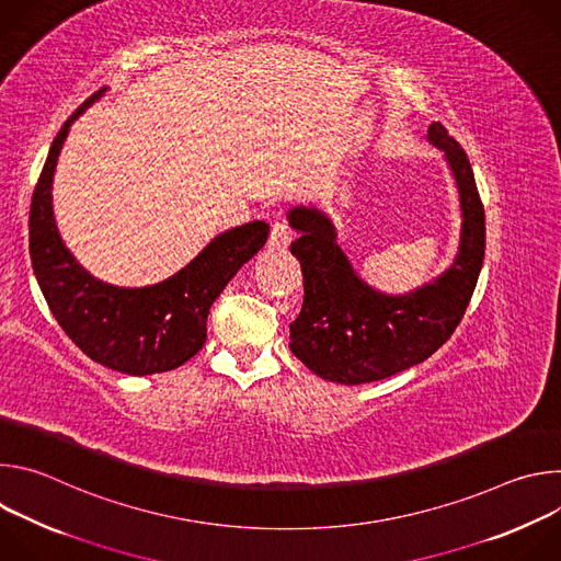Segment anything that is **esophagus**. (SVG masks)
<instances>
[{"mask_svg": "<svg viewBox=\"0 0 561 561\" xmlns=\"http://www.w3.org/2000/svg\"><path fill=\"white\" fill-rule=\"evenodd\" d=\"M290 244V230L284 221H275L271 226V237H268V247L271 251H277V253H284Z\"/></svg>", "mask_w": 561, "mask_h": 561, "instance_id": "esophagus-1", "label": "esophagus"}]
</instances>
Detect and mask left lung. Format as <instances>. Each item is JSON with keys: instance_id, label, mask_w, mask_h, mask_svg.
Instances as JSON below:
<instances>
[{"instance_id": "left-lung-1", "label": "left lung", "mask_w": 561, "mask_h": 561, "mask_svg": "<svg viewBox=\"0 0 561 561\" xmlns=\"http://www.w3.org/2000/svg\"><path fill=\"white\" fill-rule=\"evenodd\" d=\"M428 141L446 154L463 221L450 268L409 295H383L362 282L322 210H288L299 234L290 253L304 273V304L290 324V351L329 381L357 386L422 364L455 333L472 297L486 249L484 206L457 139L433 122Z\"/></svg>"}]
</instances>
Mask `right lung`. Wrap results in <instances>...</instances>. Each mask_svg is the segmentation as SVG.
I'll use <instances>...</instances> for the list:
<instances>
[{"instance_id":"1","label":"right lung","mask_w":561,"mask_h":561,"mask_svg":"<svg viewBox=\"0 0 561 561\" xmlns=\"http://www.w3.org/2000/svg\"><path fill=\"white\" fill-rule=\"evenodd\" d=\"M104 91L79 106L53 139L31 202V262L50 312L79 351L117 373H167L199 353L213 301L266 244L268 224L251 221L221 232L186 268L154 286L117 288L87 273L57 232L50 186L70 124Z\"/></svg>"}]
</instances>
